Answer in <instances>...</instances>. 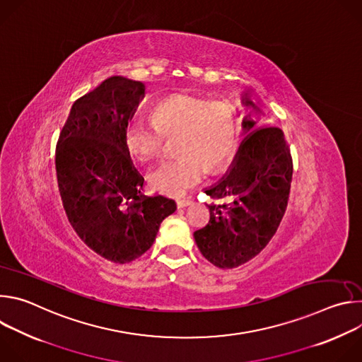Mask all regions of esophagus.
Instances as JSON below:
<instances>
[{
  "label": "esophagus",
  "instance_id": "1",
  "mask_svg": "<svg viewBox=\"0 0 362 362\" xmlns=\"http://www.w3.org/2000/svg\"><path fill=\"white\" fill-rule=\"evenodd\" d=\"M192 202L189 200V199H177L176 200V204H177V208L179 209H182V208H186V206H189Z\"/></svg>",
  "mask_w": 362,
  "mask_h": 362
}]
</instances>
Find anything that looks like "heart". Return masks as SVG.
Here are the masks:
<instances>
[{"mask_svg":"<svg viewBox=\"0 0 362 362\" xmlns=\"http://www.w3.org/2000/svg\"><path fill=\"white\" fill-rule=\"evenodd\" d=\"M239 116L228 103L179 95L162 101L150 122L134 119L126 130L130 153L140 162L159 160L166 139H177V159L151 172L150 185L166 194L179 196L197 185L206 170L215 175L233 158L239 140Z\"/></svg>","mask_w":362,"mask_h":362,"instance_id":"obj_1","label":"heart"}]
</instances>
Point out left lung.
I'll list each match as a JSON object with an SVG mask.
<instances>
[{
  "instance_id": "8db88e82",
  "label": "left lung",
  "mask_w": 362,
  "mask_h": 362,
  "mask_svg": "<svg viewBox=\"0 0 362 362\" xmlns=\"http://www.w3.org/2000/svg\"><path fill=\"white\" fill-rule=\"evenodd\" d=\"M245 105L253 106L249 100ZM253 126L243 120L246 130ZM292 170L291 150L279 127L255 130L243 140L230 172L204 192L216 202L208 204L209 223L193 236L206 259L232 269L261 253L285 215Z\"/></svg>"
}]
</instances>
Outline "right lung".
Returning a JSON list of instances; mask_svg holds the SVG:
<instances>
[{
	"instance_id": "obj_1",
	"label": "right lung",
	"mask_w": 362,
	"mask_h": 362,
	"mask_svg": "<svg viewBox=\"0 0 362 362\" xmlns=\"http://www.w3.org/2000/svg\"><path fill=\"white\" fill-rule=\"evenodd\" d=\"M144 93L141 81L113 76L77 98L56 148L59 190L77 236L97 255L129 264L150 249L173 199L143 196L144 179L126 130Z\"/></svg>"
}]
</instances>
